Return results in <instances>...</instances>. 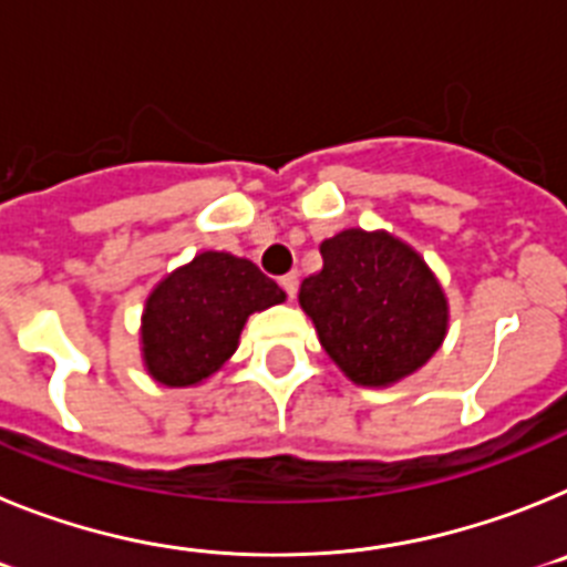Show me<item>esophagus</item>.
<instances>
[{
    "instance_id": "34e87169",
    "label": "esophagus",
    "mask_w": 567,
    "mask_h": 567,
    "mask_svg": "<svg viewBox=\"0 0 567 567\" xmlns=\"http://www.w3.org/2000/svg\"><path fill=\"white\" fill-rule=\"evenodd\" d=\"M279 285H282V290H285V293H288L290 299L297 297V290H299V277H297V274H285V277L279 279Z\"/></svg>"
}]
</instances>
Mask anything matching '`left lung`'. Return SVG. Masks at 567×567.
<instances>
[{
	"label": "left lung",
	"mask_w": 567,
	"mask_h": 567,
	"mask_svg": "<svg viewBox=\"0 0 567 567\" xmlns=\"http://www.w3.org/2000/svg\"><path fill=\"white\" fill-rule=\"evenodd\" d=\"M319 250L322 268L302 282L299 305L344 377L377 388L425 365L445 339L447 302L422 256L357 228Z\"/></svg>",
	"instance_id": "left-lung-1"
}]
</instances>
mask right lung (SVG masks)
<instances>
[{
    "mask_svg": "<svg viewBox=\"0 0 567 567\" xmlns=\"http://www.w3.org/2000/svg\"><path fill=\"white\" fill-rule=\"evenodd\" d=\"M282 299V288L254 262L205 250L147 297L142 324L147 371L162 385H196L230 359L245 319Z\"/></svg>",
    "mask_w": 567,
    "mask_h": 567,
    "instance_id": "1",
    "label": "right lung"
}]
</instances>
